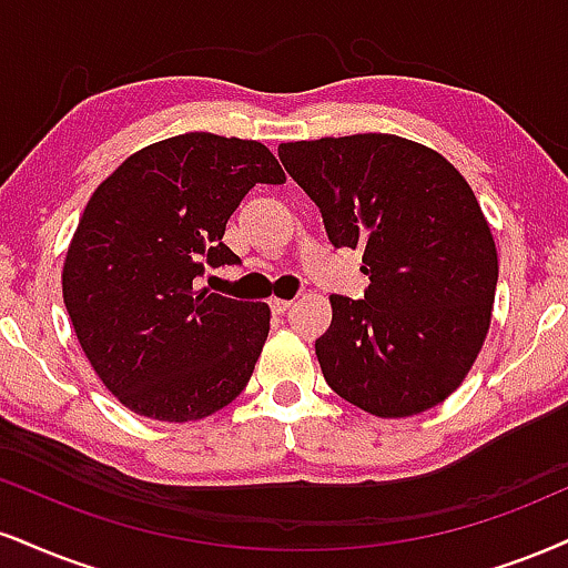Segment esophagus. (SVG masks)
Returning <instances> with one entry per match:
<instances>
[{
	"label": "esophagus",
	"instance_id": "34e87169",
	"mask_svg": "<svg viewBox=\"0 0 568 568\" xmlns=\"http://www.w3.org/2000/svg\"><path fill=\"white\" fill-rule=\"evenodd\" d=\"M293 306V302H288V298H270V310L275 314H285Z\"/></svg>",
	"mask_w": 568,
	"mask_h": 568
}]
</instances>
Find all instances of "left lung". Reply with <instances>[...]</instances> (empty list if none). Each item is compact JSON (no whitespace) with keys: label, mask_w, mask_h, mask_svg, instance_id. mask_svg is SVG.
Here are the masks:
<instances>
[{"label":"left lung","mask_w":568,"mask_h":568,"mask_svg":"<svg viewBox=\"0 0 568 568\" xmlns=\"http://www.w3.org/2000/svg\"><path fill=\"white\" fill-rule=\"evenodd\" d=\"M285 172L312 197L336 248H365V298L331 296L314 341L327 386L407 418L463 384L487 338L497 248L474 190L436 150L396 134L285 142Z\"/></svg>","instance_id":"left-lung-1"}]
</instances>
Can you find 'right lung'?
Masks as SVG:
<instances>
[{
  "label": "right lung",
  "mask_w": 568,
  "mask_h": 568,
  "mask_svg": "<svg viewBox=\"0 0 568 568\" xmlns=\"http://www.w3.org/2000/svg\"><path fill=\"white\" fill-rule=\"evenodd\" d=\"M283 182L262 142L190 132L136 150L89 197L63 302L94 373L132 413L197 420L248 384L270 306L195 280L241 264L222 243L227 219L254 184Z\"/></svg>",
  "instance_id": "add662e5"
}]
</instances>
